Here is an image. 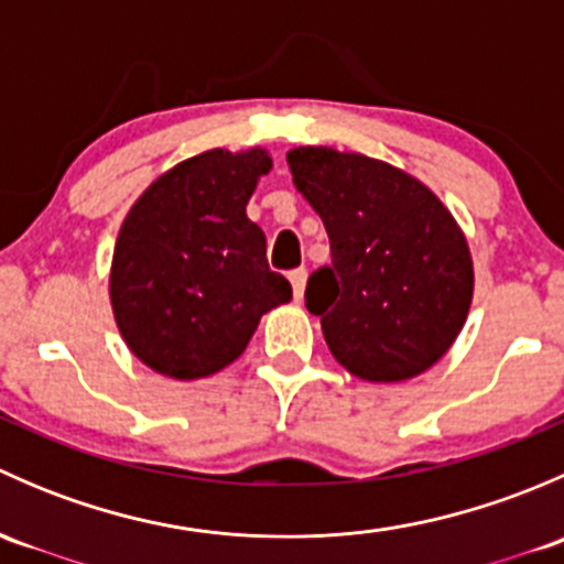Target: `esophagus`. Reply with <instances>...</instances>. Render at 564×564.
I'll use <instances>...</instances> for the list:
<instances>
[{"label": "esophagus", "instance_id": "obj_1", "mask_svg": "<svg viewBox=\"0 0 564 564\" xmlns=\"http://www.w3.org/2000/svg\"><path fill=\"white\" fill-rule=\"evenodd\" d=\"M289 281H292V289H294V300H303L305 294V281H308V272L300 267V270H292L289 272Z\"/></svg>", "mask_w": 564, "mask_h": 564}]
</instances>
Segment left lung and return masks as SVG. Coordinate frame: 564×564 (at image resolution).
Instances as JSON below:
<instances>
[{
    "label": "left lung",
    "instance_id": "8db88e82",
    "mask_svg": "<svg viewBox=\"0 0 564 564\" xmlns=\"http://www.w3.org/2000/svg\"><path fill=\"white\" fill-rule=\"evenodd\" d=\"M316 209L333 264L308 278L305 308L322 318L335 360L366 382H403L442 360L475 292L466 237L412 174L333 147L286 155Z\"/></svg>",
    "mask_w": 564,
    "mask_h": 564
}]
</instances>
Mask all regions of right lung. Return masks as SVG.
I'll use <instances>...</instances> for the list:
<instances>
[{"instance_id": "1", "label": "right lung", "mask_w": 564, "mask_h": 564, "mask_svg": "<svg viewBox=\"0 0 564 564\" xmlns=\"http://www.w3.org/2000/svg\"><path fill=\"white\" fill-rule=\"evenodd\" d=\"M267 150H207L158 176L113 246L108 294L128 349L152 371L191 382L246 351L292 286L267 264V237L246 215Z\"/></svg>"}]
</instances>
